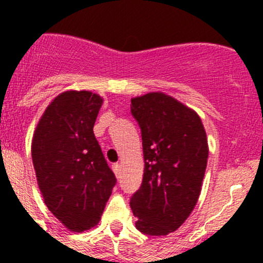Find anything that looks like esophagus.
Wrapping results in <instances>:
<instances>
[{"label": "esophagus", "mask_w": 263, "mask_h": 263, "mask_svg": "<svg viewBox=\"0 0 263 263\" xmlns=\"http://www.w3.org/2000/svg\"><path fill=\"white\" fill-rule=\"evenodd\" d=\"M112 169H113V172H115L117 178H121V164L115 163L112 165Z\"/></svg>", "instance_id": "esophagus-1"}]
</instances>
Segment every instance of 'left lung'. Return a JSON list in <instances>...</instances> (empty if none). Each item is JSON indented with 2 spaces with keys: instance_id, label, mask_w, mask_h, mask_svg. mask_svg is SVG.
Listing matches in <instances>:
<instances>
[{
  "instance_id": "left-lung-1",
  "label": "left lung",
  "mask_w": 263,
  "mask_h": 263,
  "mask_svg": "<svg viewBox=\"0 0 263 263\" xmlns=\"http://www.w3.org/2000/svg\"><path fill=\"white\" fill-rule=\"evenodd\" d=\"M131 113L141 128L145 168L129 205L140 232L166 235L200 197L209 158L205 128L195 110L163 92L131 99Z\"/></svg>"
}]
</instances>
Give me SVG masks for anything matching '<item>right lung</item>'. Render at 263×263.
Wrapping results in <instances>:
<instances>
[{"instance_id":"add662e5","label":"right lung","mask_w":263,"mask_h":263,"mask_svg":"<svg viewBox=\"0 0 263 263\" xmlns=\"http://www.w3.org/2000/svg\"><path fill=\"white\" fill-rule=\"evenodd\" d=\"M103 98L70 90L55 97L31 142L36 181L48 210L71 232L97 227L116 185L94 123Z\"/></svg>"}]
</instances>
